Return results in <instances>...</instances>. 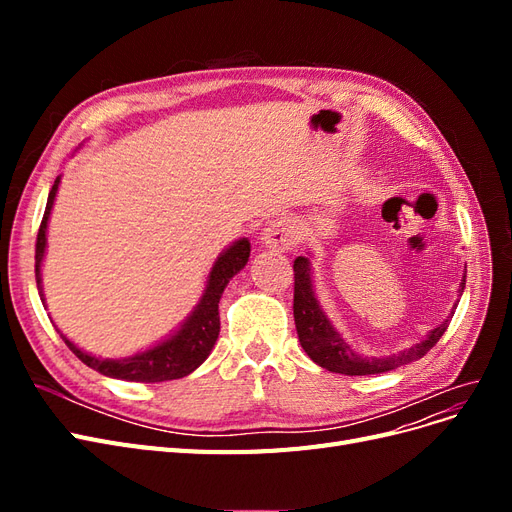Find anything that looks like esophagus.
I'll return each mask as SVG.
<instances>
[{
  "instance_id": "34e87169",
  "label": "esophagus",
  "mask_w": 512,
  "mask_h": 512,
  "mask_svg": "<svg viewBox=\"0 0 512 512\" xmlns=\"http://www.w3.org/2000/svg\"><path fill=\"white\" fill-rule=\"evenodd\" d=\"M299 243V228L292 220L280 218L267 224V228L262 230V245L269 247V250H292L294 245Z\"/></svg>"
}]
</instances>
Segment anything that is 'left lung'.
Segmentation results:
<instances>
[{
    "instance_id": "8db88e82",
    "label": "left lung",
    "mask_w": 512,
    "mask_h": 512,
    "mask_svg": "<svg viewBox=\"0 0 512 512\" xmlns=\"http://www.w3.org/2000/svg\"><path fill=\"white\" fill-rule=\"evenodd\" d=\"M294 324H297L299 342L307 352L309 359L316 365L335 371V374L344 376H371V374H384V371L397 369L401 365H408L412 361L423 359V356L438 344V339L448 329L457 305L453 307L451 316H448L436 329H431L423 342H418L406 350H401L391 356H363L356 354L346 339L339 335L333 327L327 314L316 299L314 280H312V262L307 256H299L294 260ZM466 288V275L459 284V294ZM459 303V301H457Z\"/></svg>"
}]
</instances>
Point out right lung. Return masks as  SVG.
I'll return each instance as SVG.
<instances>
[{
  "label": "right lung",
  "instance_id": "1",
  "mask_svg": "<svg viewBox=\"0 0 512 512\" xmlns=\"http://www.w3.org/2000/svg\"><path fill=\"white\" fill-rule=\"evenodd\" d=\"M59 181L61 177L55 179L53 188L49 192V200H46L44 218L38 230V241H36V284L40 290L42 303H44V294H42L40 269H42L44 250H46V226H49L55 194L59 190ZM247 260H250V241L245 237L228 245L226 250L218 256V260L213 262L203 297H200L198 305L192 309V314L181 322V327L173 335L162 339L160 344L138 354L126 356V359H102V356L89 354L79 346H74L59 329L57 333L87 367L100 371L102 376L128 380V382H164V380L183 378L205 363L215 342H218V335H220L218 305L222 299V292L232 277L247 265Z\"/></svg>",
  "mask_w": 512,
  "mask_h": 512
}]
</instances>
